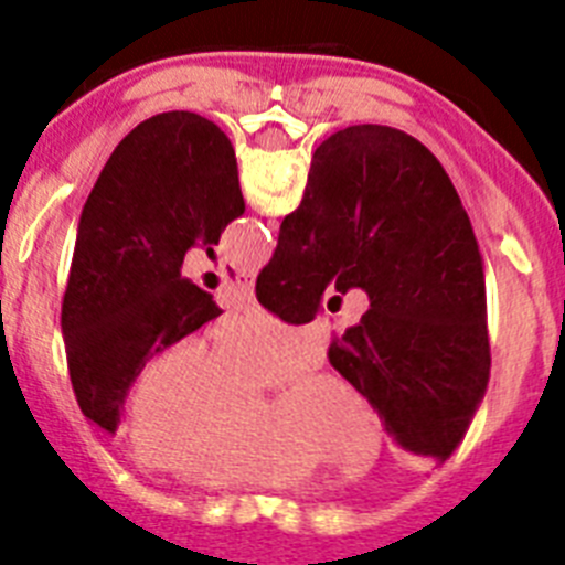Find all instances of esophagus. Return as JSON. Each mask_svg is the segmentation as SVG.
<instances>
[{
	"mask_svg": "<svg viewBox=\"0 0 565 565\" xmlns=\"http://www.w3.org/2000/svg\"><path fill=\"white\" fill-rule=\"evenodd\" d=\"M239 290L246 292L248 299H252V290H255V281H252V278H243V281H239Z\"/></svg>",
	"mask_w": 565,
	"mask_h": 565,
	"instance_id": "1",
	"label": "esophagus"
}]
</instances>
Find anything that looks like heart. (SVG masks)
<instances>
[{
    "instance_id": "obj_1",
    "label": "heart",
    "mask_w": 565,
    "mask_h": 565,
    "mask_svg": "<svg viewBox=\"0 0 565 565\" xmlns=\"http://www.w3.org/2000/svg\"><path fill=\"white\" fill-rule=\"evenodd\" d=\"M317 337L264 313L231 322L211 352L195 340L163 345L131 390V437L149 463L207 490L287 487L313 466L363 469L375 422L328 372L290 384L257 416L252 390L317 361Z\"/></svg>"
}]
</instances>
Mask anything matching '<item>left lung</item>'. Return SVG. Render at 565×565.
<instances>
[{
	"label": "left lung",
	"mask_w": 565,
	"mask_h": 565,
	"mask_svg": "<svg viewBox=\"0 0 565 565\" xmlns=\"http://www.w3.org/2000/svg\"><path fill=\"white\" fill-rule=\"evenodd\" d=\"M234 146L211 119L167 110L114 149L84 202L61 331L75 402L114 434L137 372L163 345L220 317L181 275L193 246L243 216Z\"/></svg>",
	"instance_id": "left-lung-1"
}]
</instances>
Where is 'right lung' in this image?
I'll use <instances>...</instances> for the list:
<instances>
[{"mask_svg": "<svg viewBox=\"0 0 565 565\" xmlns=\"http://www.w3.org/2000/svg\"><path fill=\"white\" fill-rule=\"evenodd\" d=\"M328 287L370 296L361 322L328 345L331 366L395 446L446 463L490 384L487 278L460 195L416 137L349 126L313 152L255 292L305 326Z\"/></svg>", "mask_w": 565, "mask_h": 565, "instance_id": "right-lung-1", "label": "right lung"}]
</instances>
